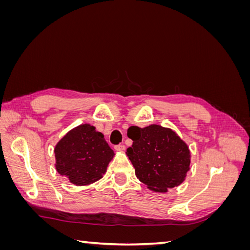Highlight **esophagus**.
I'll list each match as a JSON object with an SVG mask.
<instances>
[{"label":"esophagus","instance_id":"34e87169","mask_svg":"<svg viewBox=\"0 0 250 250\" xmlns=\"http://www.w3.org/2000/svg\"><path fill=\"white\" fill-rule=\"evenodd\" d=\"M115 150L116 151H123V150H125V145H123V144H120V145L115 146Z\"/></svg>","mask_w":250,"mask_h":250}]
</instances>
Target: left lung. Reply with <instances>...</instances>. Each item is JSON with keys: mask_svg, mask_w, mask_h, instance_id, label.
I'll use <instances>...</instances> for the list:
<instances>
[{"mask_svg": "<svg viewBox=\"0 0 250 250\" xmlns=\"http://www.w3.org/2000/svg\"><path fill=\"white\" fill-rule=\"evenodd\" d=\"M127 135L133 143L126 154L148 188L165 193L183 183L190 170V150L172 129L155 124L131 126Z\"/></svg>", "mask_w": 250, "mask_h": 250, "instance_id": "obj_1", "label": "left lung"}]
</instances>
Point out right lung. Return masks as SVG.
<instances>
[{
	"instance_id": "1",
	"label": "right lung",
	"mask_w": 250,
	"mask_h": 250,
	"mask_svg": "<svg viewBox=\"0 0 250 250\" xmlns=\"http://www.w3.org/2000/svg\"><path fill=\"white\" fill-rule=\"evenodd\" d=\"M54 152L57 172L76 186H87L102 178L115 155L104 135L89 124L67 132L57 143Z\"/></svg>"
}]
</instances>
